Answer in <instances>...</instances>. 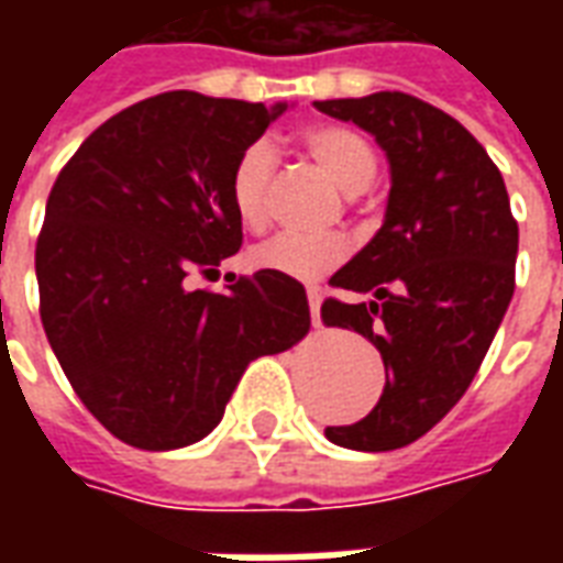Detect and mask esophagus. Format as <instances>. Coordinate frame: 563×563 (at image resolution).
<instances>
[{"instance_id": "34e87169", "label": "esophagus", "mask_w": 563, "mask_h": 563, "mask_svg": "<svg viewBox=\"0 0 563 563\" xmlns=\"http://www.w3.org/2000/svg\"><path fill=\"white\" fill-rule=\"evenodd\" d=\"M307 301H310V319H313V325H322V319H319V307H322V292H319L317 286H313V289H307Z\"/></svg>"}]
</instances>
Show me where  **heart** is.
<instances>
[{
	"label": "heart",
	"instance_id": "obj_1",
	"mask_svg": "<svg viewBox=\"0 0 563 563\" xmlns=\"http://www.w3.org/2000/svg\"><path fill=\"white\" fill-rule=\"evenodd\" d=\"M307 150L325 168L343 192H362L377 174V156L358 132L346 126H313L305 132ZM274 174V150L256 141L238 156L229 174V201L246 229H262L268 220V186ZM346 256L341 238H310V234H277L250 253V262L262 271H274L292 280H319L338 268Z\"/></svg>",
	"mask_w": 563,
	"mask_h": 563
}]
</instances>
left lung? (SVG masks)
Segmentation results:
<instances>
[{"mask_svg":"<svg viewBox=\"0 0 563 563\" xmlns=\"http://www.w3.org/2000/svg\"><path fill=\"white\" fill-rule=\"evenodd\" d=\"M313 104L365 129L389 159L383 225L331 277L371 301L322 305L329 325L365 334L386 365L377 407L325 437L389 452L431 431L476 377L516 289L519 225L497 165L455 117L407 92Z\"/></svg>","mask_w":563,"mask_h":563,"instance_id":"left-lung-1","label":"left lung"}]
</instances>
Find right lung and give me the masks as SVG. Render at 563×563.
<instances>
[{
	"instance_id": "obj_1",
	"label": "right lung",
	"mask_w": 563,
	"mask_h": 563,
	"mask_svg": "<svg viewBox=\"0 0 563 563\" xmlns=\"http://www.w3.org/2000/svg\"><path fill=\"white\" fill-rule=\"evenodd\" d=\"M289 104L174 90L84 141L56 177L35 244L42 325L71 389L123 443H198L258 355L310 329L305 286L274 271L189 292L244 232L229 174Z\"/></svg>"
}]
</instances>
